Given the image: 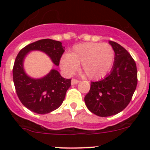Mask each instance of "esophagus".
Returning a JSON list of instances; mask_svg holds the SVG:
<instances>
[{"mask_svg": "<svg viewBox=\"0 0 150 150\" xmlns=\"http://www.w3.org/2000/svg\"><path fill=\"white\" fill-rule=\"evenodd\" d=\"M79 80H77V79H71V84L72 85H76L77 84V83H79Z\"/></svg>", "mask_w": 150, "mask_h": 150, "instance_id": "1", "label": "esophagus"}]
</instances>
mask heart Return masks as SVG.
Segmentation results:
<instances>
[{
  "instance_id": "b5f03b06",
  "label": "heart",
  "mask_w": 150,
  "mask_h": 150,
  "mask_svg": "<svg viewBox=\"0 0 150 150\" xmlns=\"http://www.w3.org/2000/svg\"><path fill=\"white\" fill-rule=\"evenodd\" d=\"M115 52L108 43H84L74 45L60 60V67L67 76L77 71L87 79L95 80L104 77L114 62Z\"/></svg>"
}]
</instances>
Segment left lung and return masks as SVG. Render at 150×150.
<instances>
[{"label":"left lung","mask_w":150,"mask_h":150,"mask_svg":"<svg viewBox=\"0 0 150 150\" xmlns=\"http://www.w3.org/2000/svg\"><path fill=\"white\" fill-rule=\"evenodd\" d=\"M115 52L110 74L98 82H91L85 96L87 108L102 117L122 111L132 100L137 84L136 64L128 52L119 43L109 41Z\"/></svg>","instance_id":"8db88e82"}]
</instances>
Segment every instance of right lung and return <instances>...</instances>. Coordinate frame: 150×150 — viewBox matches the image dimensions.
<instances>
[{"label": "right lung", "mask_w": 150, "mask_h": 150, "mask_svg": "<svg viewBox=\"0 0 150 150\" xmlns=\"http://www.w3.org/2000/svg\"><path fill=\"white\" fill-rule=\"evenodd\" d=\"M64 48L60 41L43 39L24 47L16 56L13 69V83L20 101L30 111L46 114L58 109L71 87V79L62 77L55 69H52L43 77H31L24 68L25 57L31 51H40L48 55L55 65L59 66Z\"/></svg>", "instance_id": "obj_1"}]
</instances>
